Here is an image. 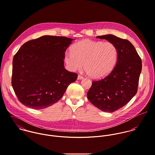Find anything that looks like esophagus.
Wrapping results in <instances>:
<instances>
[{
  "label": "esophagus",
  "mask_w": 155,
  "mask_h": 155,
  "mask_svg": "<svg viewBox=\"0 0 155 155\" xmlns=\"http://www.w3.org/2000/svg\"><path fill=\"white\" fill-rule=\"evenodd\" d=\"M77 78H78V80H81V79H83V75H78V77H77Z\"/></svg>",
  "instance_id": "obj_1"
}]
</instances>
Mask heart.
<instances>
[{
  "label": "heart",
  "mask_w": 155,
  "mask_h": 155,
  "mask_svg": "<svg viewBox=\"0 0 155 155\" xmlns=\"http://www.w3.org/2000/svg\"><path fill=\"white\" fill-rule=\"evenodd\" d=\"M117 55V48L112 42L84 39L74 44L71 52L65 53L64 59L71 71L80 69L83 63L91 77L101 78L113 69Z\"/></svg>",
  "instance_id": "b5f03b06"
}]
</instances>
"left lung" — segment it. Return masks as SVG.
<instances>
[{
  "instance_id": "obj_1",
  "label": "left lung",
  "mask_w": 155,
  "mask_h": 155,
  "mask_svg": "<svg viewBox=\"0 0 155 155\" xmlns=\"http://www.w3.org/2000/svg\"><path fill=\"white\" fill-rule=\"evenodd\" d=\"M96 38L107 40L115 45L118 53L117 60L108 75L92 81L87 96L97 108L112 113L127 104L137 92L142 62L135 47L128 40L113 35Z\"/></svg>"
}]
</instances>
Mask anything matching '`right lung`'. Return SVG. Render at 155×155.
I'll list each match as a JSON object with an SVG mask.
<instances>
[{"label":"right lung","mask_w":155,"mask_h":155,"mask_svg":"<svg viewBox=\"0 0 155 155\" xmlns=\"http://www.w3.org/2000/svg\"><path fill=\"white\" fill-rule=\"evenodd\" d=\"M73 39L43 36L25 42L14 55L11 84L18 101L35 110L61 99L77 74L64 68V53Z\"/></svg>","instance_id":"right-lung-1"}]
</instances>
